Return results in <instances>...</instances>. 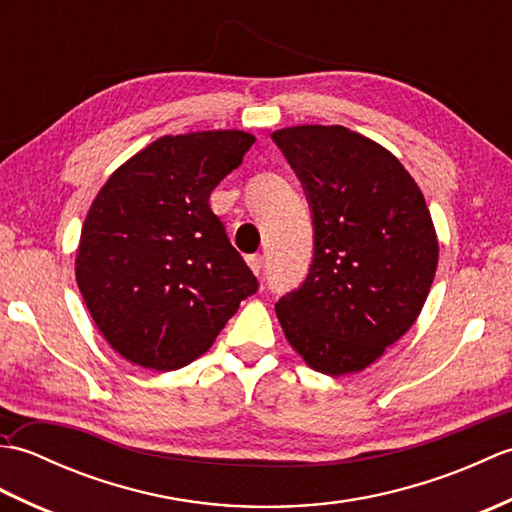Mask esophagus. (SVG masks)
I'll return each mask as SVG.
<instances>
[{
	"mask_svg": "<svg viewBox=\"0 0 512 512\" xmlns=\"http://www.w3.org/2000/svg\"><path fill=\"white\" fill-rule=\"evenodd\" d=\"M264 255H250L248 257V266L250 268H253V273L259 277V275H262L264 273Z\"/></svg>",
	"mask_w": 512,
	"mask_h": 512,
	"instance_id": "1",
	"label": "esophagus"
}]
</instances>
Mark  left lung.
Instances as JSON below:
<instances>
[{
  "instance_id": "1",
  "label": "left lung",
  "mask_w": 512,
  "mask_h": 512,
  "mask_svg": "<svg viewBox=\"0 0 512 512\" xmlns=\"http://www.w3.org/2000/svg\"><path fill=\"white\" fill-rule=\"evenodd\" d=\"M303 184L314 253L303 284L275 303L288 343L328 376L361 372L427 301L438 239L418 184L396 156L341 125L273 134Z\"/></svg>"
}]
</instances>
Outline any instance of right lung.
<instances>
[{"instance_id":"1","label":"right lung","mask_w":512,"mask_h":512,"mask_svg":"<svg viewBox=\"0 0 512 512\" xmlns=\"http://www.w3.org/2000/svg\"><path fill=\"white\" fill-rule=\"evenodd\" d=\"M255 136H162L112 173L85 217L76 284L129 363L171 372L213 345L259 284L209 198Z\"/></svg>"}]
</instances>
